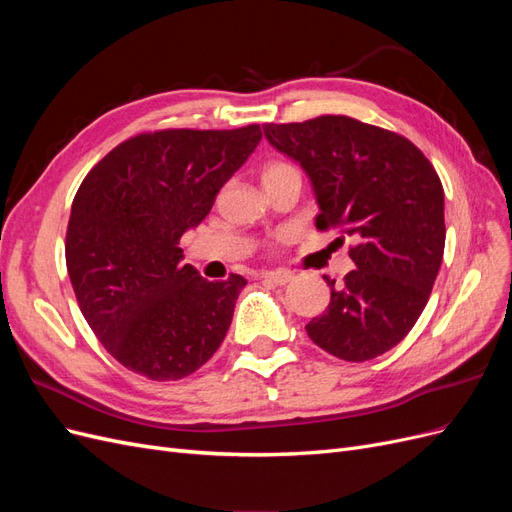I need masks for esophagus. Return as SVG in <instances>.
I'll return each mask as SVG.
<instances>
[{
	"label": "esophagus",
	"mask_w": 512,
	"mask_h": 512,
	"mask_svg": "<svg viewBox=\"0 0 512 512\" xmlns=\"http://www.w3.org/2000/svg\"><path fill=\"white\" fill-rule=\"evenodd\" d=\"M262 280L273 282L277 286H284V284L294 280V275L288 273V271H265V273H262Z\"/></svg>",
	"instance_id": "1"
}]
</instances>
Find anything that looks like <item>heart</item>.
<instances>
[{
	"label": "heart",
	"instance_id": "heart-1",
	"mask_svg": "<svg viewBox=\"0 0 512 512\" xmlns=\"http://www.w3.org/2000/svg\"><path fill=\"white\" fill-rule=\"evenodd\" d=\"M288 173H299V170L284 160H273V162L265 164V168H262V183H267L280 175H288ZM286 237H288V230H277L273 235V243H282V241H286Z\"/></svg>",
	"mask_w": 512,
	"mask_h": 512
}]
</instances>
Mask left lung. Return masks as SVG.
Masks as SVG:
<instances>
[{"label":"left lung","instance_id":"obj_1","mask_svg":"<svg viewBox=\"0 0 512 512\" xmlns=\"http://www.w3.org/2000/svg\"><path fill=\"white\" fill-rule=\"evenodd\" d=\"M262 128L312 177L316 228L354 239L348 254L356 269L342 284L324 275L331 303L305 331L337 359H376L412 331L442 265L444 190L436 168L406 136L348 115Z\"/></svg>","mask_w":512,"mask_h":512}]
</instances>
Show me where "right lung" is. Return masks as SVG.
<instances>
[{
	"instance_id": "obj_1",
	"label": "right lung",
	"mask_w": 512,
	"mask_h": 512,
	"mask_svg": "<svg viewBox=\"0 0 512 512\" xmlns=\"http://www.w3.org/2000/svg\"><path fill=\"white\" fill-rule=\"evenodd\" d=\"M262 138L168 128L119 143L72 200L66 265L81 312L115 361L156 382L183 380L224 342L247 284L209 282L181 265V235L211 211Z\"/></svg>"
}]
</instances>
